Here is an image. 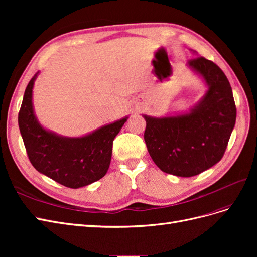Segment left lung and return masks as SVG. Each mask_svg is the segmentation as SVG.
Listing matches in <instances>:
<instances>
[{
  "instance_id": "8db88e82",
  "label": "left lung",
  "mask_w": 257,
  "mask_h": 257,
  "mask_svg": "<svg viewBox=\"0 0 257 257\" xmlns=\"http://www.w3.org/2000/svg\"><path fill=\"white\" fill-rule=\"evenodd\" d=\"M188 65L203 77L208 91L191 111L146 120L150 157L166 174L193 177L220 162L236 122V105L227 77L212 61L197 57Z\"/></svg>"
}]
</instances>
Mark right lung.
Instances as JSON below:
<instances>
[{
  "label": "right lung",
  "mask_w": 257,
  "mask_h": 257,
  "mask_svg": "<svg viewBox=\"0 0 257 257\" xmlns=\"http://www.w3.org/2000/svg\"><path fill=\"white\" fill-rule=\"evenodd\" d=\"M38 72L27 85L18 114L19 130L34 168L71 189L103 178L110 165L112 143L127 116L82 137H63L45 130L34 114L32 91Z\"/></svg>",
  "instance_id": "1"
}]
</instances>
